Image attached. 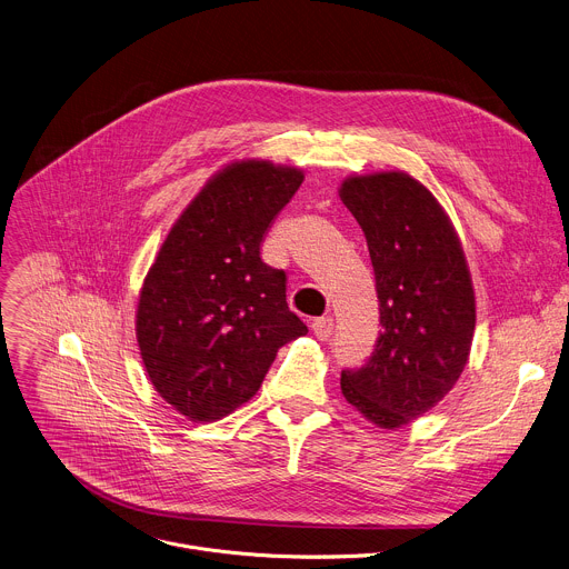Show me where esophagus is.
Instances as JSON below:
<instances>
[{
    "label": "esophagus",
    "instance_id": "34e87169",
    "mask_svg": "<svg viewBox=\"0 0 569 569\" xmlns=\"http://www.w3.org/2000/svg\"><path fill=\"white\" fill-rule=\"evenodd\" d=\"M332 328H335V323H332L330 317L313 319V321H311V332L317 335V339H321V341H326V339L332 335Z\"/></svg>",
    "mask_w": 569,
    "mask_h": 569
}]
</instances>
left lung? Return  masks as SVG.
<instances>
[{"label": "left lung", "instance_id": "obj_1", "mask_svg": "<svg viewBox=\"0 0 569 569\" xmlns=\"http://www.w3.org/2000/svg\"><path fill=\"white\" fill-rule=\"evenodd\" d=\"M339 197L366 234L382 326L368 361L341 370V391L366 420L398 429L443 400L468 363L472 278L450 217L409 173L350 176Z\"/></svg>", "mask_w": 569, "mask_h": 569}]
</instances>
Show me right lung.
<instances>
[{
	"mask_svg": "<svg viewBox=\"0 0 569 569\" xmlns=\"http://www.w3.org/2000/svg\"><path fill=\"white\" fill-rule=\"evenodd\" d=\"M302 180L269 160L230 162L178 217L144 278L140 355L156 391L189 420H221L248 402L278 350L307 335L284 271L260 258Z\"/></svg>",
	"mask_w": 569,
	"mask_h": 569,
	"instance_id": "obj_1",
	"label": "right lung"
}]
</instances>
